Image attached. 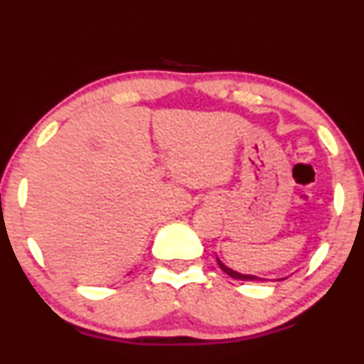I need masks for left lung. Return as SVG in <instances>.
Listing matches in <instances>:
<instances>
[{
	"mask_svg": "<svg viewBox=\"0 0 364 364\" xmlns=\"http://www.w3.org/2000/svg\"><path fill=\"white\" fill-rule=\"evenodd\" d=\"M218 266H220V268L224 269L225 273L229 274L230 278H234V279H242V282H256V279H261V278H257V277H251V274H240V273H235V271H232L230 268H227L225 264H222L220 261H218Z\"/></svg>",
	"mask_w": 364,
	"mask_h": 364,
	"instance_id": "left-lung-1",
	"label": "left lung"
}]
</instances>
